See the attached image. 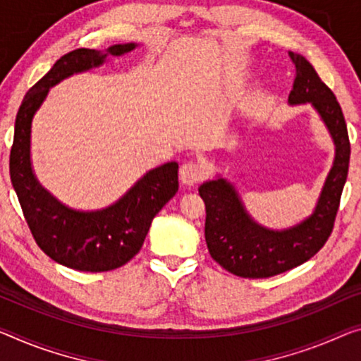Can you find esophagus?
Masks as SVG:
<instances>
[{
    "label": "esophagus",
    "instance_id": "34e87169",
    "mask_svg": "<svg viewBox=\"0 0 361 361\" xmlns=\"http://www.w3.org/2000/svg\"><path fill=\"white\" fill-rule=\"evenodd\" d=\"M179 174H180L182 184L193 185V184H195V182H198L200 179H202L204 173H203L202 166H200L195 161H192V159H190V161H185L184 164L180 166Z\"/></svg>",
    "mask_w": 361,
    "mask_h": 361
}]
</instances>
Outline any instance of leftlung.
<instances>
[{"instance_id": "left-lung-1", "label": "left lung", "mask_w": 361, "mask_h": 361, "mask_svg": "<svg viewBox=\"0 0 361 361\" xmlns=\"http://www.w3.org/2000/svg\"><path fill=\"white\" fill-rule=\"evenodd\" d=\"M289 56L295 66L289 104L312 103L336 145L334 163L313 214L289 229L271 231L255 223L234 185L223 177L198 188L207 207L204 238L209 255L229 273L250 279L286 273L323 248L334 229L350 161L347 124L336 95L302 54L290 51Z\"/></svg>"}]
</instances>
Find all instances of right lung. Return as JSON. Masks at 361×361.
Returning <instances> with one entry per match:
<instances>
[{"instance_id":"obj_1","label":"right lung","mask_w":361,"mask_h":361,"mask_svg":"<svg viewBox=\"0 0 361 361\" xmlns=\"http://www.w3.org/2000/svg\"><path fill=\"white\" fill-rule=\"evenodd\" d=\"M137 45H113L106 53L79 48L61 56L25 93L16 116L9 174L22 213L37 245L49 258L72 269L103 273L130 262L140 252L154 216L179 188L176 161L154 168L114 204L99 212H75L58 202L37 180L30 163V129L49 88L66 77L103 64L108 54L121 56Z\"/></svg>"}]
</instances>
